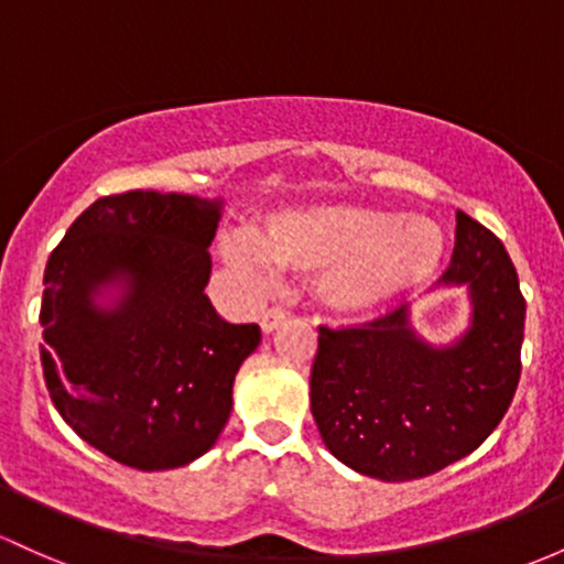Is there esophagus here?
<instances>
[{
    "label": "esophagus",
    "mask_w": 564,
    "mask_h": 564,
    "mask_svg": "<svg viewBox=\"0 0 564 564\" xmlns=\"http://www.w3.org/2000/svg\"><path fill=\"white\" fill-rule=\"evenodd\" d=\"M283 321H286V311H283V307H268V311L259 315V326H262V332L278 329Z\"/></svg>",
    "instance_id": "1"
}]
</instances>
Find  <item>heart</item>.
<instances>
[{
	"label": "heart",
	"mask_w": 564,
	"mask_h": 564,
	"mask_svg": "<svg viewBox=\"0 0 564 564\" xmlns=\"http://www.w3.org/2000/svg\"><path fill=\"white\" fill-rule=\"evenodd\" d=\"M230 257L240 268L318 270L313 286L321 305L358 315L431 278L444 257V235L425 216L318 203L272 214L253 232V246H232Z\"/></svg>",
	"instance_id": "1"
}]
</instances>
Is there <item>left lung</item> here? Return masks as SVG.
<instances>
[{
    "mask_svg": "<svg viewBox=\"0 0 564 564\" xmlns=\"http://www.w3.org/2000/svg\"><path fill=\"white\" fill-rule=\"evenodd\" d=\"M444 286H468L471 326L444 348L423 343L410 311L318 329L311 410L329 453L352 471L410 481L471 455L498 429L522 375L524 296L503 243L455 214Z\"/></svg>",
    "mask_w": 564,
    "mask_h": 564,
    "instance_id": "1",
    "label": "left lung"
}]
</instances>
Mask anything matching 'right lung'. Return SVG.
I'll return each mask as SVG.
<instances>
[{
	"mask_svg": "<svg viewBox=\"0 0 564 564\" xmlns=\"http://www.w3.org/2000/svg\"><path fill=\"white\" fill-rule=\"evenodd\" d=\"M221 200L131 189L74 219L45 268L42 369L55 410L98 453L139 471L214 447L257 324L214 311L206 283ZM118 289L111 306L95 300Z\"/></svg>",
	"mask_w": 564,
	"mask_h": 564,
	"instance_id": "right-lung-1",
	"label": "right lung"
}]
</instances>
